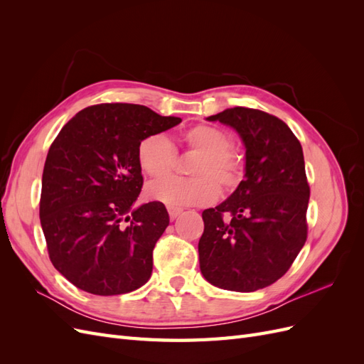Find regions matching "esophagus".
Segmentation results:
<instances>
[{
  "mask_svg": "<svg viewBox=\"0 0 364 364\" xmlns=\"http://www.w3.org/2000/svg\"><path fill=\"white\" fill-rule=\"evenodd\" d=\"M183 209L182 208H176V206H168V214H170V218L174 220L178 218L181 214H182Z\"/></svg>",
  "mask_w": 364,
  "mask_h": 364,
  "instance_id": "esophagus-1",
  "label": "esophagus"
}]
</instances>
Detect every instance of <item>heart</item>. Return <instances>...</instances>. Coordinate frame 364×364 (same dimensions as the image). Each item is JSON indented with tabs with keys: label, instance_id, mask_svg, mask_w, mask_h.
<instances>
[{
	"label": "heart",
	"instance_id": "1",
	"mask_svg": "<svg viewBox=\"0 0 364 364\" xmlns=\"http://www.w3.org/2000/svg\"><path fill=\"white\" fill-rule=\"evenodd\" d=\"M190 150L200 153L191 173L196 178H168L151 182L147 194L151 199L168 206H202L218 199L220 186L225 191H234L243 181L245 156L237 147L230 146L225 130L197 124L186 129L181 136ZM136 158L141 170L153 179H161L173 171L176 149L164 135H150L138 146Z\"/></svg>",
	"mask_w": 364,
	"mask_h": 364
}]
</instances>
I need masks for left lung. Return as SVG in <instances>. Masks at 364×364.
Here are the masks:
<instances>
[{"label": "left lung", "instance_id": "1", "mask_svg": "<svg viewBox=\"0 0 364 364\" xmlns=\"http://www.w3.org/2000/svg\"><path fill=\"white\" fill-rule=\"evenodd\" d=\"M209 121L234 127L246 147V174L229 199L205 209L200 272L230 291L269 287L291 267L306 241L310 185L299 139L278 117L232 107Z\"/></svg>", "mask_w": 364, "mask_h": 364}]
</instances>
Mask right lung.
Here are the masks:
<instances>
[{"label": "right lung", "mask_w": 364, "mask_h": 364, "mask_svg": "<svg viewBox=\"0 0 364 364\" xmlns=\"http://www.w3.org/2000/svg\"><path fill=\"white\" fill-rule=\"evenodd\" d=\"M147 106L85 107L62 127L42 174L41 226L48 257L77 289L134 291L153 270V249L170 223L162 202L134 208L142 179L139 142L181 123Z\"/></svg>", "instance_id": "1"}]
</instances>
